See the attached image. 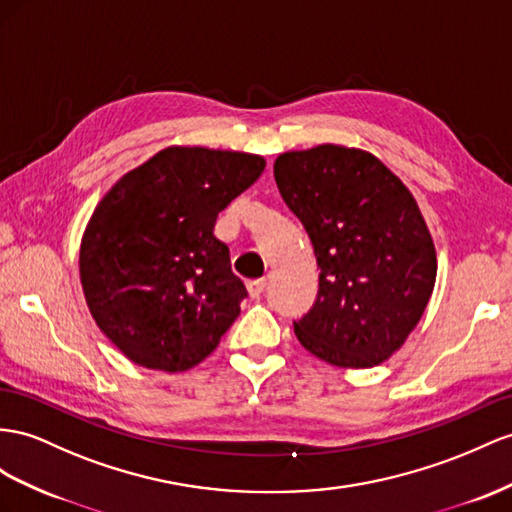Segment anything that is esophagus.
I'll list each match as a JSON object with an SVG mask.
<instances>
[{
    "mask_svg": "<svg viewBox=\"0 0 512 512\" xmlns=\"http://www.w3.org/2000/svg\"><path fill=\"white\" fill-rule=\"evenodd\" d=\"M246 290L251 294V298H259L266 290V281L264 279H255V281H248L246 283Z\"/></svg>",
    "mask_w": 512,
    "mask_h": 512,
    "instance_id": "obj_1",
    "label": "esophagus"
}]
</instances>
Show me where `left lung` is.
Segmentation results:
<instances>
[{
	"instance_id": "obj_1",
	"label": "left lung",
	"mask_w": 512,
	"mask_h": 512,
	"mask_svg": "<svg viewBox=\"0 0 512 512\" xmlns=\"http://www.w3.org/2000/svg\"><path fill=\"white\" fill-rule=\"evenodd\" d=\"M274 179L320 268L316 303L294 322L298 342L337 368L387 361L437 279L435 244L413 194L372 153L337 144L279 155Z\"/></svg>"
}]
</instances>
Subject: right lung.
<instances>
[{"instance_id":"right-lung-1","label":"right lung","mask_w":512,"mask_h":512,"mask_svg":"<svg viewBox=\"0 0 512 512\" xmlns=\"http://www.w3.org/2000/svg\"><path fill=\"white\" fill-rule=\"evenodd\" d=\"M264 157L170 147L129 170L90 218L80 277L90 313L142 368L186 372L212 355L248 296L214 222Z\"/></svg>"}]
</instances>
